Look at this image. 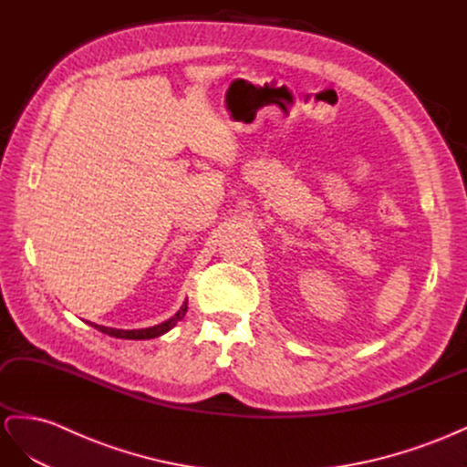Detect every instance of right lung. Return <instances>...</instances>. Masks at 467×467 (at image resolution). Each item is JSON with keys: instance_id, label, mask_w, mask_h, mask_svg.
<instances>
[{"instance_id": "obj_1", "label": "right lung", "mask_w": 467, "mask_h": 467, "mask_svg": "<svg viewBox=\"0 0 467 467\" xmlns=\"http://www.w3.org/2000/svg\"><path fill=\"white\" fill-rule=\"evenodd\" d=\"M186 310H188V300H186V303H184L182 306H180V310H178L174 316H171L169 320H164V322H161V324H157V326H151V327H140V329H118V327L99 326V324H95V322H87V324L97 327L99 332L109 334L110 337H118V339H153V337H159V336H162V334L171 332V329H172L180 320L184 318Z\"/></svg>"}]
</instances>
